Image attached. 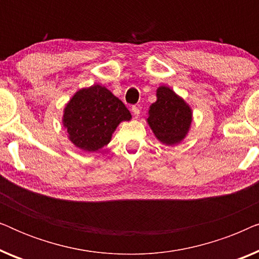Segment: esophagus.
Wrapping results in <instances>:
<instances>
[{
	"label": "esophagus",
	"instance_id": "obj_1",
	"mask_svg": "<svg viewBox=\"0 0 259 259\" xmlns=\"http://www.w3.org/2000/svg\"><path fill=\"white\" fill-rule=\"evenodd\" d=\"M132 113H133L134 118H138V116H139V114H140L139 107H137V106H132Z\"/></svg>",
	"mask_w": 259,
	"mask_h": 259
}]
</instances>
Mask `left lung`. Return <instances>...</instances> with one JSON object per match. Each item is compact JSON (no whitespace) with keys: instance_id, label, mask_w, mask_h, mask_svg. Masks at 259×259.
Returning <instances> with one entry per match:
<instances>
[{"instance_id":"8db88e82","label":"left lung","mask_w":259,"mask_h":259,"mask_svg":"<svg viewBox=\"0 0 259 259\" xmlns=\"http://www.w3.org/2000/svg\"><path fill=\"white\" fill-rule=\"evenodd\" d=\"M147 122L162 144L176 145L189 132L192 111L171 88L161 86L157 90V101L148 111Z\"/></svg>"}]
</instances>
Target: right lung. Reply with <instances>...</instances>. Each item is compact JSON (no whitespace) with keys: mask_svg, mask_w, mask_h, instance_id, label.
<instances>
[{"mask_svg":"<svg viewBox=\"0 0 259 259\" xmlns=\"http://www.w3.org/2000/svg\"><path fill=\"white\" fill-rule=\"evenodd\" d=\"M131 118L121 100L107 88L94 84L76 92L66 106L62 121L76 147L95 152L111 141L120 122Z\"/></svg>","mask_w":259,"mask_h":259,"instance_id":"add662e5","label":"right lung"}]
</instances>
